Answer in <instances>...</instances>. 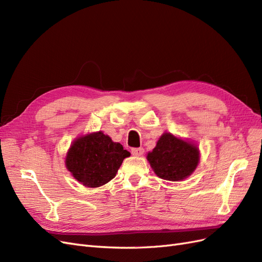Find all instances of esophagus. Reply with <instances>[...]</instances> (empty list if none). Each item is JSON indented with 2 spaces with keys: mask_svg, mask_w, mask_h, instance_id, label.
<instances>
[{
  "mask_svg": "<svg viewBox=\"0 0 262 262\" xmlns=\"http://www.w3.org/2000/svg\"><path fill=\"white\" fill-rule=\"evenodd\" d=\"M131 153L134 156H142L144 153V148L143 147H134L131 149Z\"/></svg>",
  "mask_w": 262,
  "mask_h": 262,
  "instance_id": "34e87169",
  "label": "esophagus"
}]
</instances>
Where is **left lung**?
<instances>
[{
  "instance_id": "8db88e82",
  "label": "left lung",
  "mask_w": 262,
  "mask_h": 262,
  "mask_svg": "<svg viewBox=\"0 0 262 262\" xmlns=\"http://www.w3.org/2000/svg\"><path fill=\"white\" fill-rule=\"evenodd\" d=\"M146 158L158 177L179 181L194 171L199 164L200 153L191 142L178 139L171 133H164Z\"/></svg>"
}]
</instances>
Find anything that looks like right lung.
<instances>
[{
    "mask_svg": "<svg viewBox=\"0 0 262 262\" xmlns=\"http://www.w3.org/2000/svg\"><path fill=\"white\" fill-rule=\"evenodd\" d=\"M130 152L123 149L101 131L77 138L71 145L66 166L72 176L82 185L100 187L115 178L125 157Z\"/></svg>",
    "mask_w": 262,
    "mask_h": 262,
    "instance_id": "right-lung-1",
    "label": "right lung"
}]
</instances>
